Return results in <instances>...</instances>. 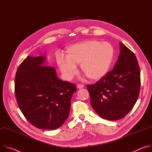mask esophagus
<instances>
[{
  "mask_svg": "<svg viewBox=\"0 0 152 152\" xmlns=\"http://www.w3.org/2000/svg\"><path fill=\"white\" fill-rule=\"evenodd\" d=\"M84 87H85V86L82 85V84H78V85H77V88L78 89H81V88H83Z\"/></svg>",
  "mask_w": 152,
  "mask_h": 152,
  "instance_id": "esophagus-1",
  "label": "esophagus"
}]
</instances>
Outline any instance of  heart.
<instances>
[{
  "label": "heart",
  "mask_w": 152,
  "mask_h": 152,
  "mask_svg": "<svg viewBox=\"0 0 152 152\" xmlns=\"http://www.w3.org/2000/svg\"><path fill=\"white\" fill-rule=\"evenodd\" d=\"M114 49L108 42L89 40L73 45L66 50V58H57V63L66 80H71L77 73L76 66L80 64L83 74L91 80H98L109 71Z\"/></svg>",
  "instance_id": "obj_1"
}]
</instances>
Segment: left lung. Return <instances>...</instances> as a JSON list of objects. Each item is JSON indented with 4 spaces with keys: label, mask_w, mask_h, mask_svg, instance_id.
Segmentation results:
<instances>
[{
    "label": "left lung",
    "mask_w": 152,
    "mask_h": 152,
    "mask_svg": "<svg viewBox=\"0 0 152 152\" xmlns=\"http://www.w3.org/2000/svg\"><path fill=\"white\" fill-rule=\"evenodd\" d=\"M141 86L140 69L134 54L122 43L113 69L94 85H88L91 104L104 119L124 118L135 104Z\"/></svg>",
    "instance_id": "8db88e82"
}]
</instances>
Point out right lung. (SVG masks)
<instances>
[{
  "instance_id": "1",
  "label": "right lung",
  "mask_w": 152,
  "mask_h": 152,
  "mask_svg": "<svg viewBox=\"0 0 152 152\" xmlns=\"http://www.w3.org/2000/svg\"><path fill=\"white\" fill-rule=\"evenodd\" d=\"M45 57H27L18 67L15 95L18 106L33 126L59 128L68 118L71 100L77 88L57 77L54 67L43 66Z\"/></svg>"
}]
</instances>
